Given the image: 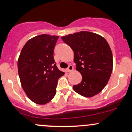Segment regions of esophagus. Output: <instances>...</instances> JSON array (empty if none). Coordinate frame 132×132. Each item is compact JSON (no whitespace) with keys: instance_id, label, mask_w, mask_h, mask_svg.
<instances>
[{"instance_id":"esophagus-1","label":"esophagus","mask_w":132,"mask_h":132,"mask_svg":"<svg viewBox=\"0 0 132 132\" xmlns=\"http://www.w3.org/2000/svg\"><path fill=\"white\" fill-rule=\"evenodd\" d=\"M73 69H74L73 66H72V65H69V66H68V69H66V71H67V72H71V71H72Z\"/></svg>"}]
</instances>
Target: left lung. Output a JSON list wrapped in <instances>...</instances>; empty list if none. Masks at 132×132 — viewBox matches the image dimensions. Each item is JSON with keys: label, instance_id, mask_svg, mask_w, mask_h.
<instances>
[{"label": "left lung", "instance_id": "left-lung-1", "mask_svg": "<svg viewBox=\"0 0 132 132\" xmlns=\"http://www.w3.org/2000/svg\"><path fill=\"white\" fill-rule=\"evenodd\" d=\"M74 51L76 69L81 74L82 81L73 86L79 94L91 97L107 85L113 68V57L109 45L102 36L82 31L62 37Z\"/></svg>", "mask_w": 132, "mask_h": 132}]
</instances>
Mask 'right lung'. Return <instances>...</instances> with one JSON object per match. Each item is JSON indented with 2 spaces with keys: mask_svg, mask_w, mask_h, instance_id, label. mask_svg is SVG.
<instances>
[{
  "mask_svg": "<svg viewBox=\"0 0 132 132\" xmlns=\"http://www.w3.org/2000/svg\"><path fill=\"white\" fill-rule=\"evenodd\" d=\"M58 38L46 34L32 38L23 47L18 60L22 88L31 101L40 105L53 99L57 80L64 75L54 60V48Z\"/></svg>",
  "mask_w": 132,
  "mask_h": 132,
  "instance_id": "1",
  "label": "right lung"
}]
</instances>
